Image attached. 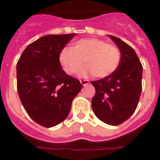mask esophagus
<instances>
[{"label": "esophagus", "instance_id": "1", "mask_svg": "<svg viewBox=\"0 0 160 160\" xmlns=\"http://www.w3.org/2000/svg\"><path fill=\"white\" fill-rule=\"evenodd\" d=\"M80 83H81L82 86H87V85H88L90 82H89V80H80Z\"/></svg>", "mask_w": 160, "mask_h": 160}]
</instances>
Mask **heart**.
I'll use <instances>...</instances> for the list:
<instances>
[{"instance_id": "1", "label": "heart", "mask_w": 160, "mask_h": 160, "mask_svg": "<svg viewBox=\"0 0 160 160\" xmlns=\"http://www.w3.org/2000/svg\"><path fill=\"white\" fill-rule=\"evenodd\" d=\"M59 62L69 75L76 74L84 67L88 66L82 75L93 74L97 78H105L118 69L121 53L116 46L97 38H83L77 41L74 47H65L59 55Z\"/></svg>"}]
</instances>
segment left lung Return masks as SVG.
I'll return each mask as SVG.
<instances>
[{
  "instance_id": "8db88e82",
  "label": "left lung",
  "mask_w": 160,
  "mask_h": 160,
  "mask_svg": "<svg viewBox=\"0 0 160 160\" xmlns=\"http://www.w3.org/2000/svg\"><path fill=\"white\" fill-rule=\"evenodd\" d=\"M109 37L120 49L121 62L111 75L92 81L96 91L92 108L99 120L116 126L127 121L137 107L142 89V65L132 47L117 37Z\"/></svg>"
}]
</instances>
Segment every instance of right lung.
<instances>
[{
  "mask_svg": "<svg viewBox=\"0 0 160 160\" xmlns=\"http://www.w3.org/2000/svg\"><path fill=\"white\" fill-rule=\"evenodd\" d=\"M75 33L47 35L27 46L17 63V89L29 117L51 128L69 114L72 101L82 88L62 68L59 55Z\"/></svg>",
  "mask_w": 160,
  "mask_h": 160,
  "instance_id": "1",
  "label": "right lung"
}]
</instances>
